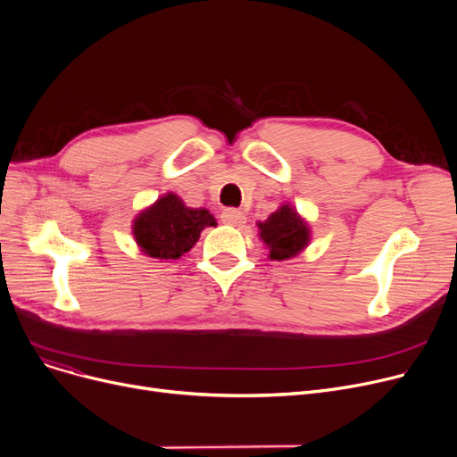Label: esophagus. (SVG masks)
Here are the masks:
<instances>
[{
    "label": "esophagus",
    "instance_id": "obj_1",
    "mask_svg": "<svg viewBox=\"0 0 457 457\" xmlns=\"http://www.w3.org/2000/svg\"><path fill=\"white\" fill-rule=\"evenodd\" d=\"M220 219H222V222H224V224H228V226H243V224L246 222V216H245V212H243V211H238V209H233V207L224 209Z\"/></svg>",
    "mask_w": 457,
    "mask_h": 457
}]
</instances>
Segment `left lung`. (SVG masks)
I'll use <instances>...</instances> for the list:
<instances>
[{
	"mask_svg": "<svg viewBox=\"0 0 457 457\" xmlns=\"http://www.w3.org/2000/svg\"><path fill=\"white\" fill-rule=\"evenodd\" d=\"M259 238L269 248V259L285 261L296 257L309 245L311 231L307 222L293 209L283 204L265 222H257Z\"/></svg>",
	"mask_w": 457,
	"mask_h": 457,
	"instance_id": "left-lung-1",
	"label": "left lung"
}]
</instances>
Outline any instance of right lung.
I'll return each mask as SVG.
<instances>
[{"instance_id":"right-lung-1","label":"right lung","mask_w":457,"mask_h":457,"mask_svg":"<svg viewBox=\"0 0 457 457\" xmlns=\"http://www.w3.org/2000/svg\"><path fill=\"white\" fill-rule=\"evenodd\" d=\"M209 226H216V220L207 209L187 207L174 192H168L137 216L133 235L144 255L179 259Z\"/></svg>"}]
</instances>
